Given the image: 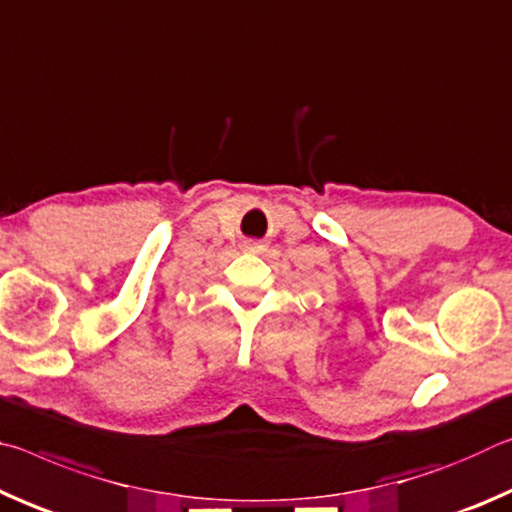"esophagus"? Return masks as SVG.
<instances>
[{"mask_svg":"<svg viewBox=\"0 0 512 512\" xmlns=\"http://www.w3.org/2000/svg\"><path fill=\"white\" fill-rule=\"evenodd\" d=\"M250 250H262V246L257 244V241H250V244H246Z\"/></svg>","mask_w":512,"mask_h":512,"instance_id":"obj_1","label":"esophagus"}]
</instances>
